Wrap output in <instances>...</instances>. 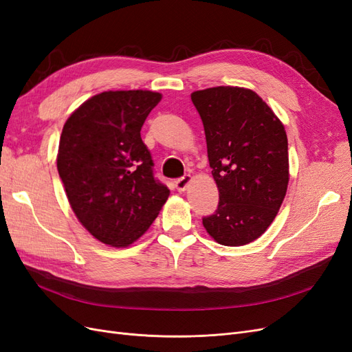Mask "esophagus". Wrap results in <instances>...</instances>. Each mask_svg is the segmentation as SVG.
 <instances>
[{
	"instance_id": "34e87169",
	"label": "esophagus",
	"mask_w": 352,
	"mask_h": 352,
	"mask_svg": "<svg viewBox=\"0 0 352 352\" xmlns=\"http://www.w3.org/2000/svg\"><path fill=\"white\" fill-rule=\"evenodd\" d=\"M190 180H192V176H190V175H184L182 177H179L176 180L175 186H176L177 190H180V192H182V190H185L188 188V185L190 184Z\"/></svg>"
}]
</instances>
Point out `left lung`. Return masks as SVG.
<instances>
[{
  "mask_svg": "<svg viewBox=\"0 0 352 352\" xmlns=\"http://www.w3.org/2000/svg\"><path fill=\"white\" fill-rule=\"evenodd\" d=\"M190 100L204 124L211 175L219 188L217 210L202 225L221 245H247L267 230L286 195L285 127L247 88H208L192 92Z\"/></svg>",
  "mask_w": 352,
  "mask_h": 352,
  "instance_id": "obj_1",
  "label": "left lung"
}]
</instances>
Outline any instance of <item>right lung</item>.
<instances>
[{"label":"right lung","instance_id":"1","mask_svg":"<svg viewBox=\"0 0 352 352\" xmlns=\"http://www.w3.org/2000/svg\"><path fill=\"white\" fill-rule=\"evenodd\" d=\"M162 100L153 91H105L74 110L60 136L57 168L70 207L100 242L129 247L153 225L170 190L153 173L141 129Z\"/></svg>","mask_w":352,"mask_h":352}]
</instances>
